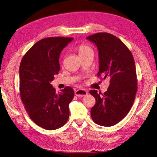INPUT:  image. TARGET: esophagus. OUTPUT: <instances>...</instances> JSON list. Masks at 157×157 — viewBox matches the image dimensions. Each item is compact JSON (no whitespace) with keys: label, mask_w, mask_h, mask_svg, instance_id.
Wrapping results in <instances>:
<instances>
[{"label":"esophagus","mask_w":157,"mask_h":157,"mask_svg":"<svg viewBox=\"0 0 157 157\" xmlns=\"http://www.w3.org/2000/svg\"><path fill=\"white\" fill-rule=\"evenodd\" d=\"M75 94L76 96L78 97H83V96H86L88 94V91L84 89H79V90H76L75 92Z\"/></svg>","instance_id":"34e87169"}]
</instances>
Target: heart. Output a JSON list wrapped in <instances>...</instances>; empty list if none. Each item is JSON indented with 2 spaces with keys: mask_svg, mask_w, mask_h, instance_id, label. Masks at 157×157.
I'll return each instance as SVG.
<instances>
[{
  "mask_svg": "<svg viewBox=\"0 0 157 157\" xmlns=\"http://www.w3.org/2000/svg\"><path fill=\"white\" fill-rule=\"evenodd\" d=\"M78 52L80 56L86 55L90 53H94V50L91 47L86 44H80L78 46Z\"/></svg>",
  "mask_w": 157,
  "mask_h": 157,
  "instance_id": "obj_1",
  "label": "heart"
}]
</instances>
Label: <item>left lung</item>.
Wrapping results in <instances>:
<instances>
[{
	"instance_id": "1",
	"label": "left lung",
	"mask_w": 157,
	"mask_h": 157,
	"mask_svg": "<svg viewBox=\"0 0 157 157\" xmlns=\"http://www.w3.org/2000/svg\"><path fill=\"white\" fill-rule=\"evenodd\" d=\"M86 39L96 45L99 51V68L98 77L109 78L107 90L90 94L96 99L91 117L96 124L112 126L122 120L130 111L137 89L136 65L130 50L113 35L97 33Z\"/></svg>"
}]
</instances>
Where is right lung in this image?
I'll list each match as a JSON object with an SVG mask.
<instances>
[{"label": "right lung", "instance_id": "add662e5", "mask_svg": "<svg viewBox=\"0 0 157 157\" xmlns=\"http://www.w3.org/2000/svg\"><path fill=\"white\" fill-rule=\"evenodd\" d=\"M73 38L48 37L33 45L20 66V92L31 119L44 129L62 127L69 117V104L74 91L66 86L56 93L50 82L60 70V53Z\"/></svg>", "mask_w": 157, "mask_h": 157}]
</instances>
